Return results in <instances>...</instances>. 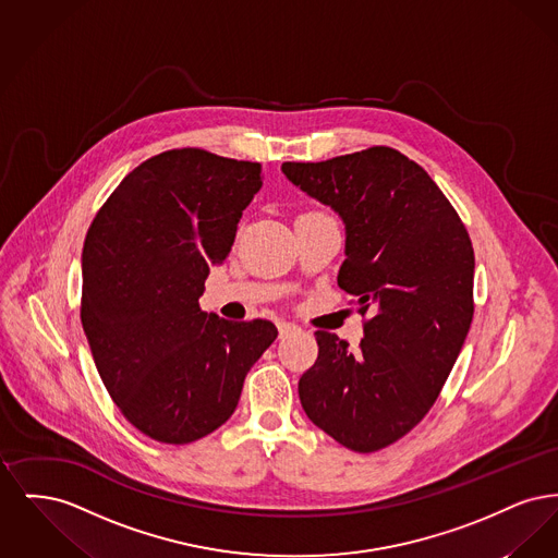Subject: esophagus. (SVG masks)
<instances>
[{
	"instance_id": "obj_1",
	"label": "esophagus",
	"mask_w": 558,
	"mask_h": 558,
	"mask_svg": "<svg viewBox=\"0 0 558 558\" xmlns=\"http://www.w3.org/2000/svg\"><path fill=\"white\" fill-rule=\"evenodd\" d=\"M296 330H299V326L292 324V322H278V332H280V337H289V335L296 332Z\"/></svg>"
}]
</instances>
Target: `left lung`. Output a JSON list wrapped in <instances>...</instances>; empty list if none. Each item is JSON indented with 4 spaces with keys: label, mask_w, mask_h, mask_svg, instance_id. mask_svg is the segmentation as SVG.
<instances>
[{
    "label": "left lung",
    "mask_w": 558,
    "mask_h": 558,
    "mask_svg": "<svg viewBox=\"0 0 558 558\" xmlns=\"http://www.w3.org/2000/svg\"><path fill=\"white\" fill-rule=\"evenodd\" d=\"M282 171L341 215L337 282L371 316L357 351L314 332L318 360L299 380L301 405L349 450H383L425 418L464 345L475 312L473 242L446 194L396 148L282 162Z\"/></svg>",
    "instance_id": "8db88e82"
}]
</instances>
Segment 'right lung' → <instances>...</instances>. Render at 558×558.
<instances>
[{
    "mask_svg": "<svg viewBox=\"0 0 558 558\" xmlns=\"http://www.w3.org/2000/svg\"><path fill=\"white\" fill-rule=\"evenodd\" d=\"M259 187V162L175 148L137 165L87 230V343L121 414L160 444H192L223 425L278 337L269 319L230 322L198 305Z\"/></svg>",
    "mask_w": 558,
    "mask_h": 558,
    "instance_id": "obj_1",
    "label": "right lung"
}]
</instances>
